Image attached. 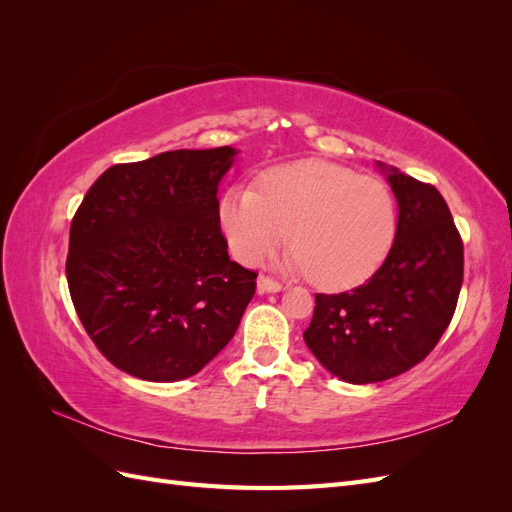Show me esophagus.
Segmentation results:
<instances>
[{
  "label": "esophagus",
  "mask_w": 512,
  "mask_h": 512,
  "mask_svg": "<svg viewBox=\"0 0 512 512\" xmlns=\"http://www.w3.org/2000/svg\"><path fill=\"white\" fill-rule=\"evenodd\" d=\"M256 286H258V292H260V294H275V292L282 290V284L271 280V277H267V275H260Z\"/></svg>",
  "instance_id": "esophagus-1"
}]
</instances>
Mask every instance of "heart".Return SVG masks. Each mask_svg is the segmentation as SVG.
Listing matches in <instances>:
<instances>
[{"mask_svg":"<svg viewBox=\"0 0 512 512\" xmlns=\"http://www.w3.org/2000/svg\"><path fill=\"white\" fill-rule=\"evenodd\" d=\"M220 226L243 265H262L290 241L292 267L324 290L363 284L389 256L397 232L391 190L324 160L271 168L260 192L237 185L220 200Z\"/></svg>","mask_w":512,"mask_h":512,"instance_id":"heart-1","label":"heart"}]
</instances>
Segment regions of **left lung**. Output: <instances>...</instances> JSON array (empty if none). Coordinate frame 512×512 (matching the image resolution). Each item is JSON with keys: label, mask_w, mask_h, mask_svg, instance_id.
Here are the masks:
<instances>
[{"label": "left lung", "mask_w": 512, "mask_h": 512, "mask_svg": "<svg viewBox=\"0 0 512 512\" xmlns=\"http://www.w3.org/2000/svg\"><path fill=\"white\" fill-rule=\"evenodd\" d=\"M397 200L389 256L363 286L316 294L303 339L320 365L350 384L404 374L440 342L463 282V243L433 185L376 162Z\"/></svg>", "instance_id": "1"}]
</instances>
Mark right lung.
Returning a JSON list of instances; mask_svg holds the SVG:
<instances>
[{
  "label": "right lung",
  "mask_w": 512,
  "mask_h": 512,
  "mask_svg": "<svg viewBox=\"0 0 512 512\" xmlns=\"http://www.w3.org/2000/svg\"><path fill=\"white\" fill-rule=\"evenodd\" d=\"M237 149L111 166L70 228V297L98 350L149 382L198 374L237 333L256 273L228 256L218 190Z\"/></svg>",
  "instance_id": "obj_1"
}]
</instances>
